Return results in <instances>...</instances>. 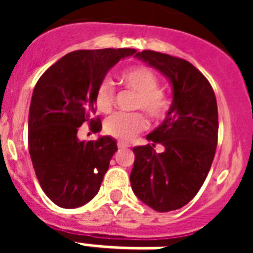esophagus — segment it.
Listing matches in <instances>:
<instances>
[{"mask_svg":"<svg viewBox=\"0 0 253 253\" xmlns=\"http://www.w3.org/2000/svg\"><path fill=\"white\" fill-rule=\"evenodd\" d=\"M118 148L119 149H127V148H130V145L127 142H122V141H119L118 142Z\"/></svg>","mask_w":253,"mask_h":253,"instance_id":"esophagus-1","label":"esophagus"}]
</instances>
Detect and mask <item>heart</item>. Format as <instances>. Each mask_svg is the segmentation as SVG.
Instances as JSON below:
<instances>
[{"label": "heart", "mask_w": 253, "mask_h": 253, "mask_svg": "<svg viewBox=\"0 0 253 253\" xmlns=\"http://www.w3.org/2000/svg\"><path fill=\"white\" fill-rule=\"evenodd\" d=\"M119 81L125 88L135 93L134 110H143L153 119H163L170 108V99L164 89L159 86L160 81L156 73L143 66L135 65L122 70ZM115 103V89L110 80H103L94 93V104L100 112H110ZM148 127V119L142 112L111 115L104 123V130L112 137L130 141Z\"/></svg>", "instance_id": "b5f03b06"}]
</instances>
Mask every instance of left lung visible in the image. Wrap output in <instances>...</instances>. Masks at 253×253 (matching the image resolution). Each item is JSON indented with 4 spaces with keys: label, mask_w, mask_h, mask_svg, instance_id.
<instances>
[{
    "label": "left lung",
    "mask_w": 253,
    "mask_h": 253,
    "mask_svg": "<svg viewBox=\"0 0 253 253\" xmlns=\"http://www.w3.org/2000/svg\"><path fill=\"white\" fill-rule=\"evenodd\" d=\"M135 57L164 74L173 88L165 121L135 146L130 181L134 194L160 212L172 211L198 194L211 168L218 141V108L207 78L186 59L143 50ZM161 143L163 154L154 146Z\"/></svg>",
    "instance_id": "8db88e82"
}]
</instances>
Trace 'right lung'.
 <instances>
[{
    "mask_svg": "<svg viewBox=\"0 0 253 253\" xmlns=\"http://www.w3.org/2000/svg\"><path fill=\"white\" fill-rule=\"evenodd\" d=\"M134 48L78 50L47 69L36 83L30 116L28 149L36 177L57 206L74 209L99 192L116 141L100 137L80 141L78 127L88 123L99 132L101 121L93 118L94 93L105 74Z\"/></svg>",
    "mask_w": 253,
    "mask_h": 253,
    "instance_id": "right-lung-1",
    "label": "right lung"
}]
</instances>
